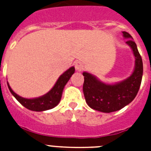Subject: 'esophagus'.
I'll use <instances>...</instances> for the list:
<instances>
[{"label":"esophagus","instance_id":"esophagus-1","mask_svg":"<svg viewBox=\"0 0 151 151\" xmlns=\"http://www.w3.org/2000/svg\"><path fill=\"white\" fill-rule=\"evenodd\" d=\"M74 67H75L77 70L80 71L83 69V64L80 61H76L75 63H74Z\"/></svg>","mask_w":151,"mask_h":151}]
</instances>
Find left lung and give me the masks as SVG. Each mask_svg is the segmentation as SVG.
<instances>
[{
	"mask_svg": "<svg viewBox=\"0 0 151 151\" xmlns=\"http://www.w3.org/2000/svg\"><path fill=\"white\" fill-rule=\"evenodd\" d=\"M123 34L124 38L128 39L126 42L132 47L135 57L134 72L129 78L119 83L107 85L90 73H83V93L86 103L96 111L107 113L118 111L131 103L139 89L143 72L142 58L132 35L126 32Z\"/></svg>",
	"mask_w": 151,
	"mask_h": 151,
	"instance_id": "obj_1",
	"label": "left lung"
}]
</instances>
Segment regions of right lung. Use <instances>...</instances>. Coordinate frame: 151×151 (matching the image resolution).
<instances>
[{"label": "right lung", "instance_id": "add662e5", "mask_svg": "<svg viewBox=\"0 0 151 151\" xmlns=\"http://www.w3.org/2000/svg\"><path fill=\"white\" fill-rule=\"evenodd\" d=\"M74 71H75L74 67L70 68L68 70L65 71V73H63L59 77L55 86L50 92L45 94L44 96H40L38 98L26 99L21 97L17 93H15L11 87L9 86V83H8V86L11 93L15 96V98L26 109L35 111H46L48 109L55 108L56 105H58V104L59 103L61 97H62V94H63V88L65 87V84L68 82V81L70 80L71 76L73 74Z\"/></svg>", "mask_w": 151, "mask_h": 151}]
</instances>
